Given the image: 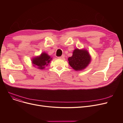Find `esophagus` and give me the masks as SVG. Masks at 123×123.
Here are the masks:
<instances>
[{
	"mask_svg": "<svg viewBox=\"0 0 123 123\" xmlns=\"http://www.w3.org/2000/svg\"><path fill=\"white\" fill-rule=\"evenodd\" d=\"M64 58H65V56H64V55H62L61 56H60V57H59V59H64Z\"/></svg>",
	"mask_w": 123,
	"mask_h": 123,
	"instance_id": "34e87169",
	"label": "esophagus"
}]
</instances>
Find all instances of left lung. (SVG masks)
Masks as SVG:
<instances>
[{
	"instance_id": "8db88e82",
	"label": "left lung",
	"mask_w": 123,
	"mask_h": 123,
	"mask_svg": "<svg viewBox=\"0 0 123 123\" xmlns=\"http://www.w3.org/2000/svg\"><path fill=\"white\" fill-rule=\"evenodd\" d=\"M90 60L89 53L85 49H75L72 56L68 58L69 65L76 71L85 69L90 63Z\"/></svg>"
}]
</instances>
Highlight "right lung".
Returning <instances> with one entry per match:
<instances>
[{"mask_svg": "<svg viewBox=\"0 0 123 123\" xmlns=\"http://www.w3.org/2000/svg\"><path fill=\"white\" fill-rule=\"evenodd\" d=\"M51 60L50 57L45 53H43L40 56L36 57L32 59V63L34 66L37 67L40 69H43L45 66L48 65Z\"/></svg>", "mask_w": 123, "mask_h": 123, "instance_id": "add662e5", "label": "right lung"}]
</instances>
